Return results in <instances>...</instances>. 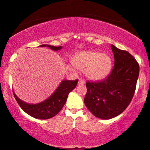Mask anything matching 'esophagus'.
Returning <instances> with one entry per match:
<instances>
[{
  "label": "esophagus",
  "instance_id": "esophagus-1",
  "mask_svg": "<svg viewBox=\"0 0 150 150\" xmlns=\"http://www.w3.org/2000/svg\"><path fill=\"white\" fill-rule=\"evenodd\" d=\"M85 84V81L83 79L80 78L79 79V81H78V84L79 85H84Z\"/></svg>",
  "mask_w": 150,
  "mask_h": 150
}]
</instances>
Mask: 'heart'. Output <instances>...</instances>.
<instances>
[{
  "mask_svg": "<svg viewBox=\"0 0 150 150\" xmlns=\"http://www.w3.org/2000/svg\"><path fill=\"white\" fill-rule=\"evenodd\" d=\"M72 62L76 69L84 71L87 78L93 81L101 80L107 77L112 66L109 54L93 50L81 51L75 54Z\"/></svg>",
  "mask_w": 150,
  "mask_h": 150,
  "instance_id": "1",
  "label": "heart"
}]
</instances>
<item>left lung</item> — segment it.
I'll list each match as a JSON object with an SVG mask.
<instances>
[{
  "instance_id": "8db88e82",
  "label": "left lung",
  "mask_w": 150,
  "mask_h": 150,
  "mask_svg": "<svg viewBox=\"0 0 150 150\" xmlns=\"http://www.w3.org/2000/svg\"><path fill=\"white\" fill-rule=\"evenodd\" d=\"M114 66L109 76L96 82L87 81L84 104L95 116L113 118L129 105L136 91L139 64L129 52L111 44Z\"/></svg>"
}]
</instances>
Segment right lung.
<instances>
[{
  "label": "right lung",
  "mask_w": 150,
  "mask_h": 150,
  "mask_svg": "<svg viewBox=\"0 0 150 150\" xmlns=\"http://www.w3.org/2000/svg\"><path fill=\"white\" fill-rule=\"evenodd\" d=\"M48 47L57 51L60 50L62 46H52L50 45H41L40 47ZM78 79L76 80H64L56 89L50 97L41 103L37 105H30L20 100L13 91L14 96L20 107L30 116L41 120H45L54 117L61 111L65 105L69 93L77 86Z\"/></svg>",
  "instance_id": "obj_1"
}]
</instances>
